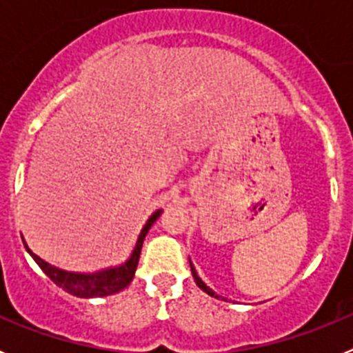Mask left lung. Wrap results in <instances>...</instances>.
<instances>
[{
    "label": "left lung",
    "mask_w": 353,
    "mask_h": 353,
    "mask_svg": "<svg viewBox=\"0 0 353 353\" xmlns=\"http://www.w3.org/2000/svg\"><path fill=\"white\" fill-rule=\"evenodd\" d=\"M191 270H192V277H194V281H196V285H198V286H199V288L203 290V292H207V293H208V295H212V297H215V299H219V295H217V293H215V292H212V290H210V288H208V286H207V285H205V283H203V281H201V279H199V277H198V274H196V270H194V267H192V265H191Z\"/></svg>",
    "instance_id": "left-lung-1"
}]
</instances>
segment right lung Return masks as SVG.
<instances>
[{
  "mask_svg": "<svg viewBox=\"0 0 353 353\" xmlns=\"http://www.w3.org/2000/svg\"><path fill=\"white\" fill-rule=\"evenodd\" d=\"M162 214V210H157L152 214V217L148 219V223L145 224V228L139 233L138 244L134 248L132 254H130L129 260L121 267H117V269H108L102 270V272L97 274H77V272H67V270L56 269L52 265H49L48 261H43L42 258H39L37 254L30 251V248L24 242V248L30 252L31 258L37 261L40 269L43 270V274L54 283L56 286L63 288L65 292L70 293V295H76V297L83 299H92V297H105V295H113V293L121 292L123 288L129 286V283L132 281L134 272L138 269V261L139 254H141L143 248V240H145L146 233L152 228V224L159 219V215Z\"/></svg>",
  "mask_w": 353,
  "mask_h": 353,
  "instance_id": "1",
  "label": "right lung"
}]
</instances>
